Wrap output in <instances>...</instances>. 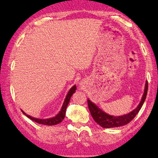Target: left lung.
<instances>
[{
    "label": "left lung",
    "mask_w": 158,
    "mask_h": 158,
    "mask_svg": "<svg viewBox=\"0 0 158 158\" xmlns=\"http://www.w3.org/2000/svg\"><path fill=\"white\" fill-rule=\"evenodd\" d=\"M147 92H148V82H146L145 85V90L143 95V97L139 103L138 106L135 109L131 111L128 114L121 115V116H113L108 115L107 113L103 112L100 108H98L94 103H93L89 99H87V103H88L89 110L91 113L95 122L102 127L103 128H112V127H118L125 125L129 123H130L133 120L134 117L140 110L141 108L143 106V103L146 100Z\"/></svg>",
    "instance_id": "1"
}]
</instances>
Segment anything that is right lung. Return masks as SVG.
<instances>
[{"instance_id": "right-lung-1", "label": "right lung", "mask_w": 158, "mask_h": 158, "mask_svg": "<svg viewBox=\"0 0 158 158\" xmlns=\"http://www.w3.org/2000/svg\"><path fill=\"white\" fill-rule=\"evenodd\" d=\"M76 85H74V86L72 87L71 89L69 90L68 94H67L66 97V99H65V100H64V102L63 103V106H62L61 110L59 111V113L56 116H55V117H53L52 118H48V119H38V118H33L30 115H26V113L24 112V111L23 110H22V111L23 112V113H24V114L27 115L28 118H30L31 120L35 121V123L42 124V125H57V124L62 122V120H64V117H65L67 106H68V104H69V101H70V99H71L72 94H73V93L76 92Z\"/></svg>"}]
</instances>
